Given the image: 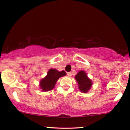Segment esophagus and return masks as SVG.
<instances>
[{"mask_svg":"<svg viewBox=\"0 0 130 130\" xmlns=\"http://www.w3.org/2000/svg\"><path fill=\"white\" fill-rule=\"evenodd\" d=\"M67 74V75L68 76H71V73L70 72H68Z\"/></svg>","mask_w":130,"mask_h":130,"instance_id":"1","label":"esophagus"}]
</instances>
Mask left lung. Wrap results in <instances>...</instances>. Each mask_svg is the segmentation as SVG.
<instances>
[{
  "instance_id": "obj_1",
  "label": "left lung",
  "mask_w": 130,
  "mask_h": 130,
  "mask_svg": "<svg viewBox=\"0 0 130 130\" xmlns=\"http://www.w3.org/2000/svg\"><path fill=\"white\" fill-rule=\"evenodd\" d=\"M75 79L78 84L79 89L83 93L87 92L91 89L92 86V82L88 77L87 74L84 71H80L75 76Z\"/></svg>"
}]
</instances>
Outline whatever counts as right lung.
<instances>
[{"mask_svg":"<svg viewBox=\"0 0 130 130\" xmlns=\"http://www.w3.org/2000/svg\"><path fill=\"white\" fill-rule=\"evenodd\" d=\"M66 72L63 70L59 71L56 69L51 68L47 75L40 82V87L43 92H47L53 90L55 87L56 82L60 77L66 75Z\"/></svg>","mask_w":130,"mask_h":130,"instance_id":"1","label":"right lung"}]
</instances>
